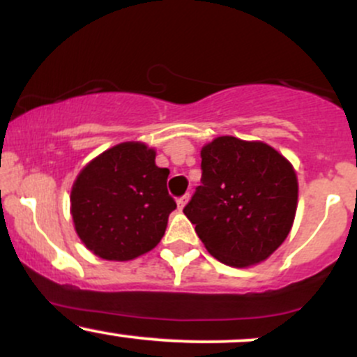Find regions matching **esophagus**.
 <instances>
[{
  "mask_svg": "<svg viewBox=\"0 0 357 357\" xmlns=\"http://www.w3.org/2000/svg\"><path fill=\"white\" fill-rule=\"evenodd\" d=\"M188 199H190V192H186V195L179 196V198H178V208H179V210H183L184 204L188 203Z\"/></svg>",
  "mask_w": 357,
  "mask_h": 357,
  "instance_id": "esophagus-1",
  "label": "esophagus"
}]
</instances>
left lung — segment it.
I'll list each match as a JSON object with an SVG mask.
<instances>
[{"mask_svg": "<svg viewBox=\"0 0 357 357\" xmlns=\"http://www.w3.org/2000/svg\"><path fill=\"white\" fill-rule=\"evenodd\" d=\"M297 192L296 171L273 147L223 136L202 149V184L183 211L213 257L248 267L287 238Z\"/></svg>", "mask_w": 357, "mask_h": 357, "instance_id": "8db88e82", "label": "left lung"}]
</instances>
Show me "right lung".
<instances>
[{"label":"right lung","instance_id":"right-lung-1","mask_svg":"<svg viewBox=\"0 0 357 357\" xmlns=\"http://www.w3.org/2000/svg\"><path fill=\"white\" fill-rule=\"evenodd\" d=\"M141 142H122L82 169L72 188V216L80 240L105 260H132L153 250L176 202L169 169Z\"/></svg>","mask_w":357,"mask_h":357}]
</instances>
